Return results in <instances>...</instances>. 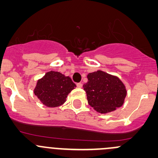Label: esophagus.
Masks as SVG:
<instances>
[{"mask_svg":"<svg viewBox=\"0 0 158 158\" xmlns=\"http://www.w3.org/2000/svg\"><path fill=\"white\" fill-rule=\"evenodd\" d=\"M76 86H77L78 88H82V84L81 83V82H79V83L76 84Z\"/></svg>","mask_w":158,"mask_h":158,"instance_id":"obj_1","label":"esophagus"}]
</instances>
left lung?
<instances>
[{
  "mask_svg": "<svg viewBox=\"0 0 158 158\" xmlns=\"http://www.w3.org/2000/svg\"><path fill=\"white\" fill-rule=\"evenodd\" d=\"M87 78L83 89L88 103L96 111L107 114L123 104L127 89L118 77L98 70L88 74Z\"/></svg>",
  "mask_w": 158,
  "mask_h": 158,
  "instance_id": "obj_1",
  "label": "left lung"
}]
</instances>
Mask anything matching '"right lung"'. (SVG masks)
<instances>
[{"label": "right lung", "mask_w": 158, "mask_h": 158, "mask_svg": "<svg viewBox=\"0 0 158 158\" xmlns=\"http://www.w3.org/2000/svg\"><path fill=\"white\" fill-rule=\"evenodd\" d=\"M76 87L69 76L55 71L46 73L38 80L34 94L43 104L49 107L62 105L68 94Z\"/></svg>", "instance_id": "1"}]
</instances>
